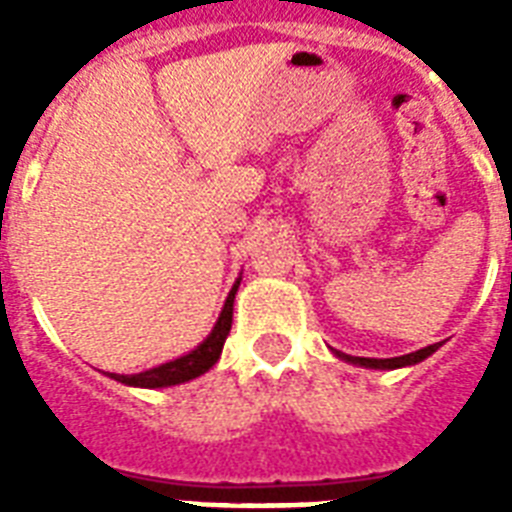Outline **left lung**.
<instances>
[{"label": "left lung", "mask_w": 512, "mask_h": 512, "mask_svg": "<svg viewBox=\"0 0 512 512\" xmlns=\"http://www.w3.org/2000/svg\"><path fill=\"white\" fill-rule=\"evenodd\" d=\"M438 348H441V342L428 345V348L414 350V353H406V356H396V358H361V356H348V353H342V350H335V356L342 358V361H348V364L364 366V369H401V366L420 364V361H425L428 356H433Z\"/></svg>", "instance_id": "left-lung-1"}]
</instances>
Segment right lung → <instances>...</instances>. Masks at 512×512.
Here are the masks:
<instances>
[{
  "instance_id": "obj_1",
  "label": "right lung",
  "mask_w": 512,
  "mask_h": 512,
  "mask_svg": "<svg viewBox=\"0 0 512 512\" xmlns=\"http://www.w3.org/2000/svg\"><path fill=\"white\" fill-rule=\"evenodd\" d=\"M241 279H236V284L231 287L228 297H225V305L220 316H217L215 327L207 335V340L199 342L196 348L188 350L185 356L172 358L167 364H159L154 369H146V372L138 374H114L108 372V377L122 385H130V388H170V385H180V382L196 380L199 374L209 372L212 366L217 364V358L223 353L225 337L231 332L233 324V300H236V292H239Z\"/></svg>"
}]
</instances>
